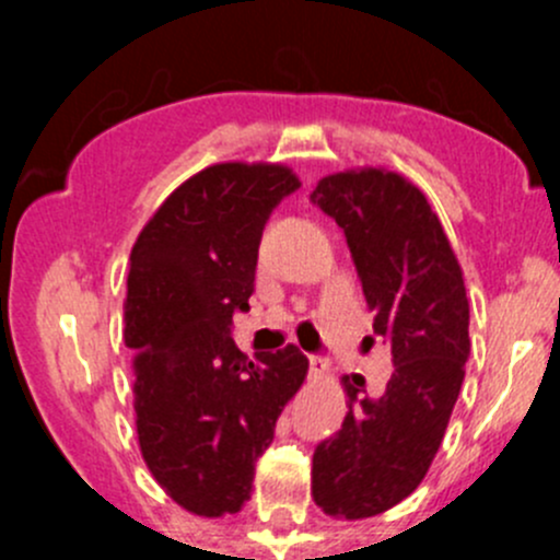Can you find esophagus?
<instances>
[{"label":"esophagus","mask_w":560,"mask_h":560,"mask_svg":"<svg viewBox=\"0 0 560 560\" xmlns=\"http://www.w3.org/2000/svg\"><path fill=\"white\" fill-rule=\"evenodd\" d=\"M308 369H312L314 376H322L330 371V360L319 358V354H308Z\"/></svg>","instance_id":"obj_1"}]
</instances>
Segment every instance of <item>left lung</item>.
<instances>
[{
  "instance_id": "1",
  "label": "left lung",
  "mask_w": 560,
  "mask_h": 560,
  "mask_svg": "<svg viewBox=\"0 0 560 560\" xmlns=\"http://www.w3.org/2000/svg\"><path fill=\"white\" fill-rule=\"evenodd\" d=\"M312 202L347 235L374 332L395 363L380 398L343 376L341 431L314 450L316 506L363 521L415 493L439 453L471 352L468 298L442 222L404 175L382 167L325 175Z\"/></svg>"
}]
</instances>
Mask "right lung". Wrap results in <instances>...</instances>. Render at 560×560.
I'll return each instance as SVG.
<instances>
[{"label": "right lung", "mask_w": 560, "mask_h": 560, "mask_svg": "<svg viewBox=\"0 0 560 560\" xmlns=\"http://www.w3.org/2000/svg\"><path fill=\"white\" fill-rule=\"evenodd\" d=\"M301 186L270 162H222L186 178L129 254L124 338L132 349L140 453L191 515H235L281 409L306 380L298 347L248 360L230 338L248 312L259 238Z\"/></svg>", "instance_id": "obj_1"}]
</instances>
